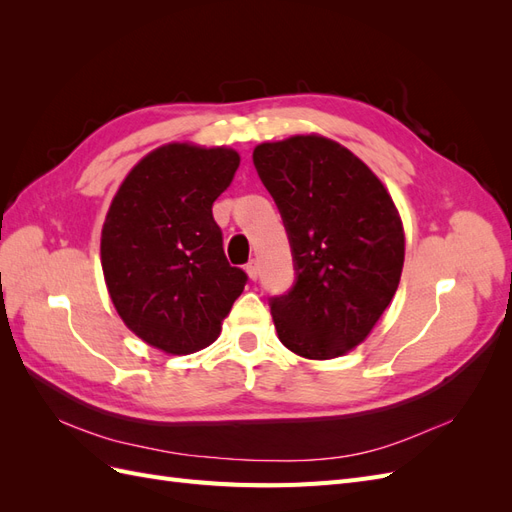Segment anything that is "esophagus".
Wrapping results in <instances>:
<instances>
[{"label": "esophagus", "mask_w": 512, "mask_h": 512, "mask_svg": "<svg viewBox=\"0 0 512 512\" xmlns=\"http://www.w3.org/2000/svg\"><path fill=\"white\" fill-rule=\"evenodd\" d=\"M245 271H247V275H250V280H258V260L252 258L250 262H247Z\"/></svg>", "instance_id": "34e87169"}]
</instances>
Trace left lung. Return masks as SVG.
<instances>
[{"label": "left lung", "mask_w": 512, "mask_h": 512, "mask_svg": "<svg viewBox=\"0 0 512 512\" xmlns=\"http://www.w3.org/2000/svg\"><path fill=\"white\" fill-rule=\"evenodd\" d=\"M260 181L280 209L294 284L269 299L282 344L335 359L374 329L404 267V228L380 179L322 136L254 149Z\"/></svg>", "instance_id": "1"}]
</instances>
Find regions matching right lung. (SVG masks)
<instances>
[{
    "label": "right lung",
    "mask_w": 512,
    "mask_h": 512,
    "mask_svg": "<svg viewBox=\"0 0 512 512\" xmlns=\"http://www.w3.org/2000/svg\"><path fill=\"white\" fill-rule=\"evenodd\" d=\"M239 153L166 145L121 183L102 228V271L121 320L168 354L207 348L247 284L230 267L213 203Z\"/></svg>",
    "instance_id": "add662e5"
}]
</instances>
